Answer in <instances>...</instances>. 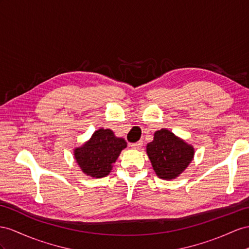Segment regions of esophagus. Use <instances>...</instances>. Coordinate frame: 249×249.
I'll return each instance as SVG.
<instances>
[{
	"label": "esophagus",
	"mask_w": 249,
	"mask_h": 249,
	"mask_svg": "<svg viewBox=\"0 0 249 249\" xmlns=\"http://www.w3.org/2000/svg\"><path fill=\"white\" fill-rule=\"evenodd\" d=\"M142 145H143V141H138L136 143H132L130 146H131V148H133V149H141Z\"/></svg>",
	"instance_id": "obj_1"
}]
</instances>
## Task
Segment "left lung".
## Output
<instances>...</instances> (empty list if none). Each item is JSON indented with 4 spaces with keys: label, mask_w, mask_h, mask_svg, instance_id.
<instances>
[{
    "label": "left lung",
    "mask_w": 249,
    "mask_h": 249,
    "mask_svg": "<svg viewBox=\"0 0 249 249\" xmlns=\"http://www.w3.org/2000/svg\"><path fill=\"white\" fill-rule=\"evenodd\" d=\"M193 146L173 132L161 129L155 132L154 141L147 145V155L159 178L173 180L183 173L194 158Z\"/></svg>",
    "instance_id": "1"
}]
</instances>
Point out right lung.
I'll list each match as a JSON object with an SVG mask.
<instances>
[{
	"label": "right lung",
	"instance_id": "1",
	"mask_svg": "<svg viewBox=\"0 0 249 249\" xmlns=\"http://www.w3.org/2000/svg\"><path fill=\"white\" fill-rule=\"evenodd\" d=\"M126 146L125 140L117 138L112 130L101 128L82 147L74 150V159L87 176L103 178L110 173L112 164Z\"/></svg>",
	"mask_w": 249,
	"mask_h": 249
}]
</instances>
